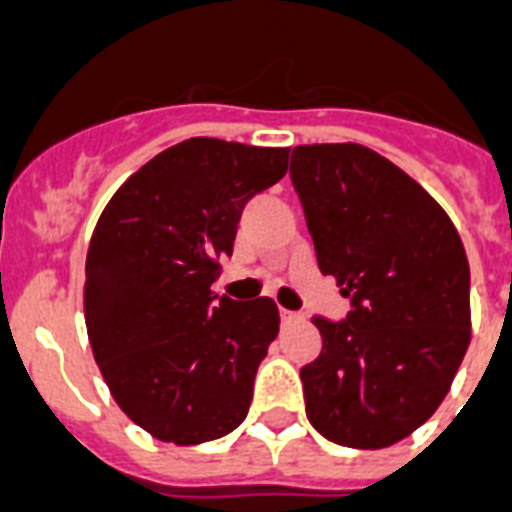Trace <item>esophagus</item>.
I'll use <instances>...</instances> for the list:
<instances>
[{
  "instance_id": "obj_1",
  "label": "esophagus",
  "mask_w": 512,
  "mask_h": 512,
  "mask_svg": "<svg viewBox=\"0 0 512 512\" xmlns=\"http://www.w3.org/2000/svg\"><path fill=\"white\" fill-rule=\"evenodd\" d=\"M280 319H282V324H290V322H298V319H301V314L287 311V308H280Z\"/></svg>"
}]
</instances>
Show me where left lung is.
Segmentation results:
<instances>
[{
    "label": "left lung",
    "instance_id": "left-lung-1",
    "mask_svg": "<svg viewBox=\"0 0 512 512\" xmlns=\"http://www.w3.org/2000/svg\"><path fill=\"white\" fill-rule=\"evenodd\" d=\"M290 180L319 269L350 298L342 322L314 316L306 416L337 445L390 447L437 411L466 356V248L445 209L361 143L295 146Z\"/></svg>",
    "mask_w": 512,
    "mask_h": 512
}]
</instances>
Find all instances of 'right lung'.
Instances as JSON below:
<instances>
[{
  "instance_id": "1",
  "label": "right lung",
  "mask_w": 512,
  "mask_h": 512,
  "mask_svg": "<svg viewBox=\"0 0 512 512\" xmlns=\"http://www.w3.org/2000/svg\"><path fill=\"white\" fill-rule=\"evenodd\" d=\"M287 149L188 138L117 188L88 243L83 311L101 377L151 437L201 445L243 424L280 332L272 298L211 293L240 214Z\"/></svg>"
}]
</instances>
